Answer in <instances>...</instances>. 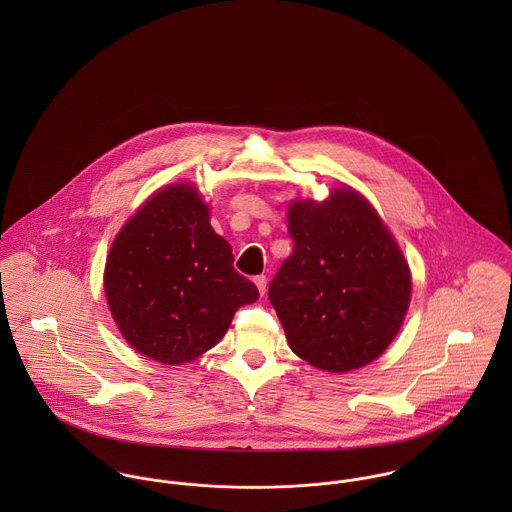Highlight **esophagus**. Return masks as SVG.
Returning <instances> with one entry per match:
<instances>
[{"mask_svg": "<svg viewBox=\"0 0 512 512\" xmlns=\"http://www.w3.org/2000/svg\"><path fill=\"white\" fill-rule=\"evenodd\" d=\"M254 284H256V288H258V292L264 295V293H266V286H268V278H266L264 274H262V276H256V278H254Z\"/></svg>", "mask_w": 512, "mask_h": 512, "instance_id": "obj_1", "label": "esophagus"}]
</instances>
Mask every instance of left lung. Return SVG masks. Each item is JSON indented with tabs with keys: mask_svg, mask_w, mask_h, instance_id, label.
<instances>
[{
	"mask_svg": "<svg viewBox=\"0 0 512 512\" xmlns=\"http://www.w3.org/2000/svg\"><path fill=\"white\" fill-rule=\"evenodd\" d=\"M293 252L268 297L293 353L329 372L378 359L398 335L412 276L390 230L365 197L333 189L323 203L288 207Z\"/></svg>",
	"mask_w": 512,
	"mask_h": 512,
	"instance_id": "left-lung-1",
	"label": "left lung"
}]
</instances>
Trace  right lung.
Returning <instances> with one entry per match:
<instances>
[{
    "mask_svg": "<svg viewBox=\"0 0 512 512\" xmlns=\"http://www.w3.org/2000/svg\"><path fill=\"white\" fill-rule=\"evenodd\" d=\"M195 185L157 191L112 242L104 292L132 349L183 365L213 349L258 288L240 276Z\"/></svg>",
    "mask_w": 512,
    "mask_h": 512,
    "instance_id": "obj_1",
    "label": "right lung"
}]
</instances>
